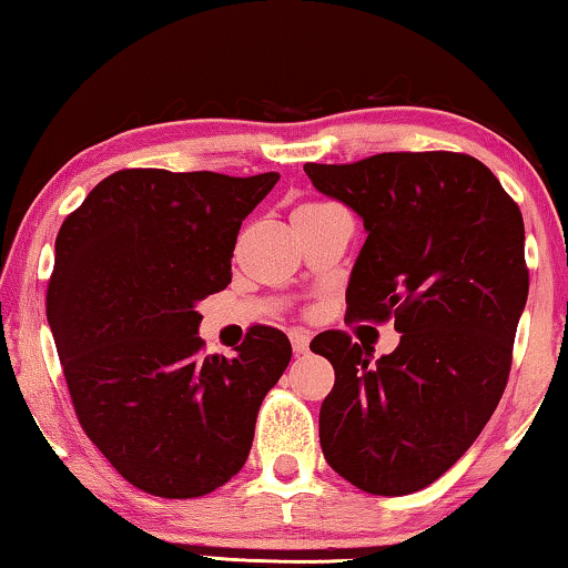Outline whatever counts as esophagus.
<instances>
[{"label":"esophagus","mask_w":568,"mask_h":568,"mask_svg":"<svg viewBox=\"0 0 568 568\" xmlns=\"http://www.w3.org/2000/svg\"><path fill=\"white\" fill-rule=\"evenodd\" d=\"M308 342H311L308 332H303V329H293L291 332V345H293V353L295 355L308 353Z\"/></svg>","instance_id":"obj_1"}]
</instances>
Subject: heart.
I'll return each instance as SVG.
<instances>
[{"instance_id":"obj_1","label":"heart","mask_w":568,"mask_h":568,"mask_svg":"<svg viewBox=\"0 0 568 568\" xmlns=\"http://www.w3.org/2000/svg\"><path fill=\"white\" fill-rule=\"evenodd\" d=\"M303 207H318V203L316 205H303Z\"/></svg>"}]
</instances>
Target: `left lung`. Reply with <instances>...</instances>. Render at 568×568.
Returning <instances> with one entry per match:
<instances>
[{"label":"left lung","instance_id":"left-lung-1","mask_svg":"<svg viewBox=\"0 0 568 568\" xmlns=\"http://www.w3.org/2000/svg\"><path fill=\"white\" fill-rule=\"evenodd\" d=\"M303 172L363 219L347 316L394 318L402 334L375 363L345 332L311 342L334 367L318 412L324 458L367 494L419 491L474 445L505 394L530 285L523 213L489 166L453 151Z\"/></svg>","mask_w":568,"mask_h":568}]
</instances>
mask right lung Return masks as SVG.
<instances>
[{
    "label": "right lung",
    "instance_id": "obj_1",
    "mask_svg": "<svg viewBox=\"0 0 568 568\" xmlns=\"http://www.w3.org/2000/svg\"><path fill=\"white\" fill-rule=\"evenodd\" d=\"M277 172L121 170L55 236L45 314L79 425L128 484L166 499L236 476L291 342L252 326L234 357L203 355L197 303L231 283L242 221Z\"/></svg>",
    "mask_w": 568,
    "mask_h": 568
}]
</instances>
